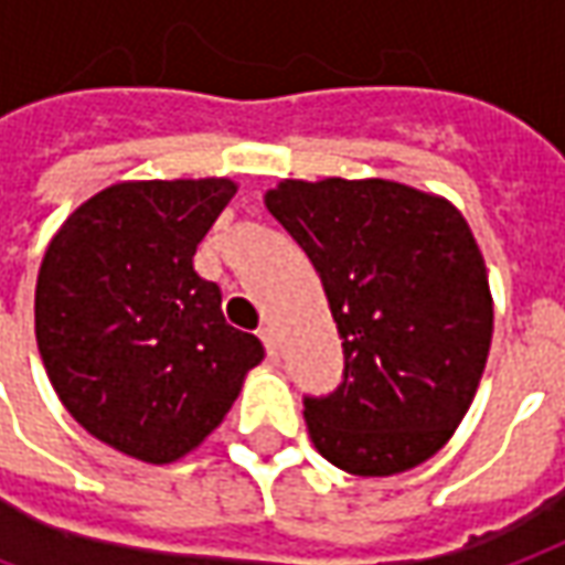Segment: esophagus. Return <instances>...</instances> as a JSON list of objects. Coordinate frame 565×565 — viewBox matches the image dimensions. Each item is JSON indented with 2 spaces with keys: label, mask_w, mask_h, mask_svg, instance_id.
Returning a JSON list of instances; mask_svg holds the SVG:
<instances>
[{
  "label": "esophagus",
  "mask_w": 565,
  "mask_h": 565,
  "mask_svg": "<svg viewBox=\"0 0 565 565\" xmlns=\"http://www.w3.org/2000/svg\"><path fill=\"white\" fill-rule=\"evenodd\" d=\"M259 338H263L268 356L278 360V338H275V328H271V324H263V328H259Z\"/></svg>",
  "instance_id": "obj_1"
}]
</instances>
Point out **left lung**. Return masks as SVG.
<instances>
[{"label": "left lung", "instance_id": "8db88e82", "mask_svg": "<svg viewBox=\"0 0 565 565\" xmlns=\"http://www.w3.org/2000/svg\"><path fill=\"white\" fill-rule=\"evenodd\" d=\"M268 212L319 271L343 381L302 399L309 438L350 476H397L457 431L491 350L494 302L466 218L397 181H281Z\"/></svg>", "mask_w": 565, "mask_h": 565}]
</instances>
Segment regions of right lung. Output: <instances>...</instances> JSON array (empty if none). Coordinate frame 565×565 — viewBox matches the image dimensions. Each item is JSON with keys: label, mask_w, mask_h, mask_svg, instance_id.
Listing matches in <instances>:
<instances>
[{"label": "right lung", "mask_w": 565, "mask_h": 565, "mask_svg": "<svg viewBox=\"0 0 565 565\" xmlns=\"http://www.w3.org/2000/svg\"><path fill=\"white\" fill-rule=\"evenodd\" d=\"M237 193L227 178L125 181L77 205L36 278V347L93 438L174 462L212 435L265 356L231 328L196 244Z\"/></svg>", "instance_id": "add662e5"}]
</instances>
